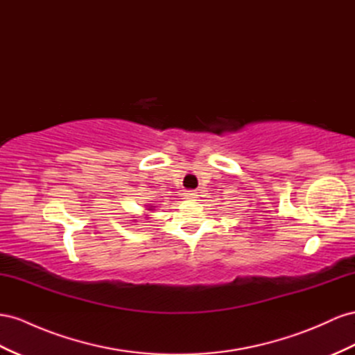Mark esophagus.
I'll return each mask as SVG.
<instances>
[{
	"mask_svg": "<svg viewBox=\"0 0 355 355\" xmlns=\"http://www.w3.org/2000/svg\"><path fill=\"white\" fill-rule=\"evenodd\" d=\"M184 197L188 198V200H194V198H197L198 196H197L196 191H187V193L184 194Z\"/></svg>",
	"mask_w": 355,
	"mask_h": 355,
	"instance_id": "34e87169",
	"label": "esophagus"
}]
</instances>
